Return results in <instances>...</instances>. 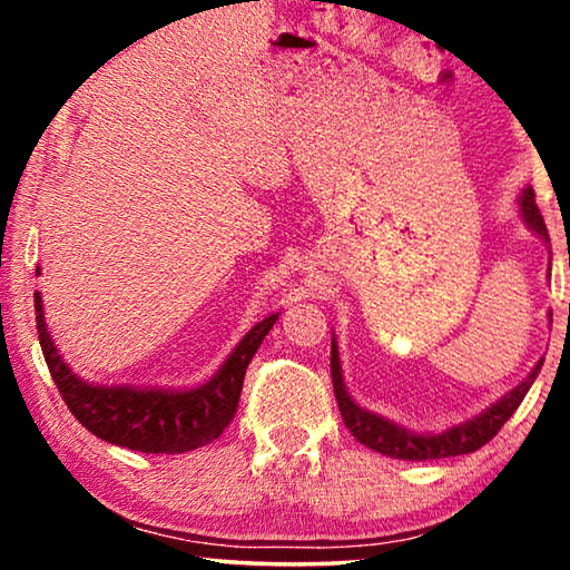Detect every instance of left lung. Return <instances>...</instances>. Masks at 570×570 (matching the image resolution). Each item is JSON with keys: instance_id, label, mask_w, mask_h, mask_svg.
<instances>
[{"instance_id": "1", "label": "left lung", "mask_w": 570, "mask_h": 570, "mask_svg": "<svg viewBox=\"0 0 570 570\" xmlns=\"http://www.w3.org/2000/svg\"><path fill=\"white\" fill-rule=\"evenodd\" d=\"M520 214H523L525 224L533 228L546 244H551L546 220L535 206L533 188H528L523 193V198H520ZM540 366H543V360L535 364V370L528 374V380L520 382L515 390H510L503 400H498L493 404V407L478 414L475 420L458 424V428L442 432V435H414V432L402 430L394 422L382 420L380 414H372L362 407H356L350 394H346V387L342 382L340 352H336V344L332 342V382H334L336 404H340L344 424L350 428L352 435L362 442V445L394 460H440V458H452V455H468V452L480 450L485 442H490L498 435L500 428L510 420V414L518 410V404L523 402L530 384L535 382Z\"/></svg>"}]
</instances>
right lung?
<instances>
[{
  "label": "right lung",
  "instance_id": "1",
  "mask_svg": "<svg viewBox=\"0 0 570 570\" xmlns=\"http://www.w3.org/2000/svg\"><path fill=\"white\" fill-rule=\"evenodd\" d=\"M35 314L47 370L77 422L110 445L153 452V455H180L204 448L228 428L238 407L246 366L278 320V314H272L258 322L230 352L216 377L196 390L173 392L108 387V384L100 387L77 380L47 334L40 294H35Z\"/></svg>",
  "mask_w": 570,
  "mask_h": 570
}]
</instances>
